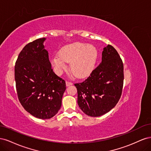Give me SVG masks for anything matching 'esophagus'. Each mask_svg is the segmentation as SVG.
I'll list each match as a JSON object with an SVG mask.
<instances>
[{
    "label": "esophagus",
    "instance_id": "esophagus-1",
    "mask_svg": "<svg viewBox=\"0 0 151 151\" xmlns=\"http://www.w3.org/2000/svg\"><path fill=\"white\" fill-rule=\"evenodd\" d=\"M72 84V83H71V82H68V81H66V86H69L70 85Z\"/></svg>",
    "mask_w": 151,
    "mask_h": 151
}]
</instances>
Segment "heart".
<instances>
[{
	"label": "heart",
	"instance_id": "b5f03b06",
	"mask_svg": "<svg viewBox=\"0 0 151 151\" xmlns=\"http://www.w3.org/2000/svg\"><path fill=\"white\" fill-rule=\"evenodd\" d=\"M98 57L97 48L93 45L76 42L63 46L52 59V63L57 74H61L70 62V67L74 74L79 78L89 76L94 69Z\"/></svg>",
	"mask_w": 151,
	"mask_h": 151
}]
</instances>
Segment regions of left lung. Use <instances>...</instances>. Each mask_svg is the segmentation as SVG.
Segmentation results:
<instances>
[{"mask_svg": "<svg viewBox=\"0 0 151 151\" xmlns=\"http://www.w3.org/2000/svg\"><path fill=\"white\" fill-rule=\"evenodd\" d=\"M124 74L123 64L115 48H103L102 61L84 81L74 84L77 103L87 115L99 116L116 106L121 97Z\"/></svg>", "mask_w": 151, "mask_h": 151, "instance_id": "1", "label": "left lung"}]
</instances>
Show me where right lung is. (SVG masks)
Instances as JSON below:
<instances>
[{"instance_id": "1", "label": "right lung", "mask_w": 151, "mask_h": 151, "mask_svg": "<svg viewBox=\"0 0 151 151\" xmlns=\"http://www.w3.org/2000/svg\"><path fill=\"white\" fill-rule=\"evenodd\" d=\"M45 38L27 44L14 68L18 99L25 110L40 119H49L58 113L66 89L65 81L52 68Z\"/></svg>"}]
</instances>
